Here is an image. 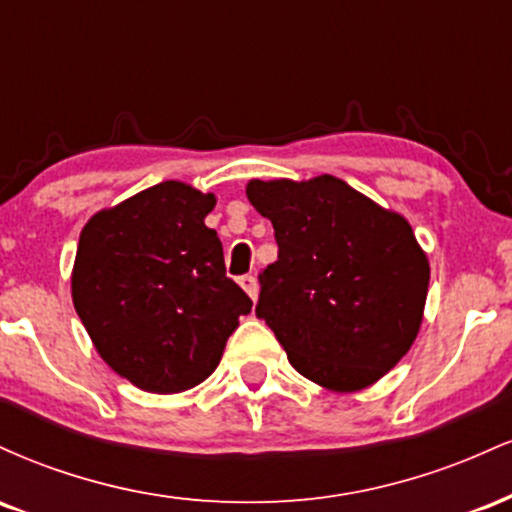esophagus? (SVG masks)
I'll return each mask as SVG.
<instances>
[{"mask_svg": "<svg viewBox=\"0 0 512 512\" xmlns=\"http://www.w3.org/2000/svg\"><path fill=\"white\" fill-rule=\"evenodd\" d=\"M238 284L243 286V291L248 293V296L252 298V301H255L257 298V293H260V286H257V279L252 274H245V276H240L238 279Z\"/></svg>", "mask_w": 512, "mask_h": 512, "instance_id": "obj_1", "label": "esophagus"}]
</instances>
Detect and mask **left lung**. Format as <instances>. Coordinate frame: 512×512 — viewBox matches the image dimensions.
<instances>
[{
    "label": "left lung",
    "mask_w": 512,
    "mask_h": 512,
    "mask_svg": "<svg viewBox=\"0 0 512 512\" xmlns=\"http://www.w3.org/2000/svg\"><path fill=\"white\" fill-rule=\"evenodd\" d=\"M245 195L279 245L255 313L291 366L332 392L378 383L424 320L431 267L409 221L334 175L250 180Z\"/></svg>",
    "instance_id": "1"
}]
</instances>
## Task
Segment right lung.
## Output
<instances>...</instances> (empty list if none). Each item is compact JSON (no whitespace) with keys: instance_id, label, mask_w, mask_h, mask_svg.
I'll use <instances>...</instances> for the list:
<instances>
[{"instance_id":"add662e5","label":"right lung","mask_w":512,"mask_h":512,"mask_svg":"<svg viewBox=\"0 0 512 512\" xmlns=\"http://www.w3.org/2000/svg\"><path fill=\"white\" fill-rule=\"evenodd\" d=\"M214 207L211 192L166 180L96 211L79 236L76 313L103 361L144 392L204 383L252 308L204 226Z\"/></svg>"}]
</instances>
